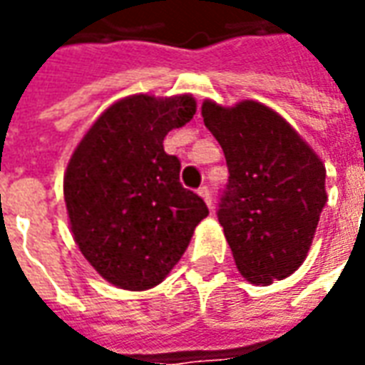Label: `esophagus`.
Returning a JSON list of instances; mask_svg holds the SVG:
<instances>
[{
    "label": "esophagus",
    "instance_id": "1",
    "mask_svg": "<svg viewBox=\"0 0 365 365\" xmlns=\"http://www.w3.org/2000/svg\"><path fill=\"white\" fill-rule=\"evenodd\" d=\"M197 193L201 195V197L205 199V203L209 207H213V197H211V190H209V185H201L197 190Z\"/></svg>",
    "mask_w": 365,
    "mask_h": 365
}]
</instances>
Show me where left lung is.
Segmentation results:
<instances>
[{
	"instance_id": "1",
	"label": "left lung",
	"mask_w": 365,
	"mask_h": 365,
	"mask_svg": "<svg viewBox=\"0 0 365 365\" xmlns=\"http://www.w3.org/2000/svg\"><path fill=\"white\" fill-rule=\"evenodd\" d=\"M221 144L229 182L217 217L237 268L268 285L303 264L327 203V170L287 120L258 101L201 107Z\"/></svg>"
}]
</instances>
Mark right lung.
Masks as SVG:
<instances>
[{
	"mask_svg": "<svg viewBox=\"0 0 365 365\" xmlns=\"http://www.w3.org/2000/svg\"><path fill=\"white\" fill-rule=\"evenodd\" d=\"M195 115V99H120L93 123L64 175L76 245L117 287L160 283L190 245L205 201L180 182L182 162L164 152V136Z\"/></svg>",
	"mask_w": 365,
	"mask_h": 365,
	"instance_id": "obj_1",
	"label": "right lung"
}]
</instances>
